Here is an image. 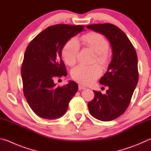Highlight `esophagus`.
<instances>
[{
  "mask_svg": "<svg viewBox=\"0 0 151 151\" xmlns=\"http://www.w3.org/2000/svg\"><path fill=\"white\" fill-rule=\"evenodd\" d=\"M85 88V86H84L83 85H78V90H83V89Z\"/></svg>",
  "mask_w": 151,
  "mask_h": 151,
  "instance_id": "obj_1",
  "label": "esophagus"
}]
</instances>
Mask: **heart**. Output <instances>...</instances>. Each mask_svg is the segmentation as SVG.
Here are the masks:
<instances>
[{
  "label": "heart",
  "instance_id": "b5f03b06",
  "mask_svg": "<svg viewBox=\"0 0 151 151\" xmlns=\"http://www.w3.org/2000/svg\"><path fill=\"white\" fill-rule=\"evenodd\" d=\"M80 40L84 46L95 52L94 62L96 61L102 65H105L108 63L110 58L108 50L109 42L103 35L96 32H91L83 35ZM79 45L77 40L74 38L65 43L62 50V57L66 65L68 66L75 65ZM101 74L102 69L98 65H78L71 71V76L73 80L84 85L92 83Z\"/></svg>",
  "mask_w": 151,
  "mask_h": 151
}]
</instances>
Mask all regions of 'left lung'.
I'll return each instance as SVG.
<instances>
[{
	"label": "left lung",
	"mask_w": 151,
	"mask_h": 151,
	"mask_svg": "<svg viewBox=\"0 0 151 151\" xmlns=\"http://www.w3.org/2000/svg\"><path fill=\"white\" fill-rule=\"evenodd\" d=\"M86 28L104 35L112 46V60L99 81L109 89L105 94L94 91V99L88 103V111L93 117L102 121H111L126 111L138 83L137 52L127 36L115 25L95 24Z\"/></svg>",
	"instance_id": "obj_1"
}]
</instances>
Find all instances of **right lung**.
I'll return each instance as SVG.
<instances>
[{"label":"right lung","instance_id":"right-lung-1","mask_svg":"<svg viewBox=\"0 0 151 151\" xmlns=\"http://www.w3.org/2000/svg\"><path fill=\"white\" fill-rule=\"evenodd\" d=\"M83 25L58 24L47 27L28 45L21 66L23 93L33 112L46 119L62 116L78 91L70 81L56 86L54 81L67 75L61 52L71 37L83 30Z\"/></svg>","mask_w":151,"mask_h":151}]
</instances>
